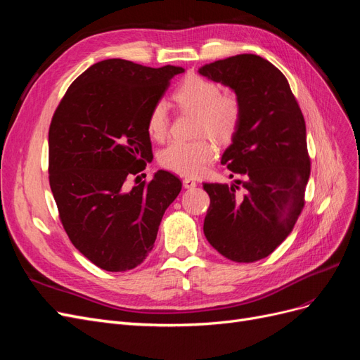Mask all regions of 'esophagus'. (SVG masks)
Returning a JSON list of instances; mask_svg holds the SVG:
<instances>
[{
  "label": "esophagus",
  "instance_id": "1",
  "mask_svg": "<svg viewBox=\"0 0 360 360\" xmlns=\"http://www.w3.org/2000/svg\"><path fill=\"white\" fill-rule=\"evenodd\" d=\"M197 180H195V179H191V177H184L183 179V186L184 188H186V189H193L195 186H197Z\"/></svg>",
  "mask_w": 360,
  "mask_h": 360
}]
</instances>
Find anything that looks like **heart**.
<instances>
[{
  "label": "heart",
  "instance_id": "b5f03b06",
  "mask_svg": "<svg viewBox=\"0 0 360 360\" xmlns=\"http://www.w3.org/2000/svg\"><path fill=\"white\" fill-rule=\"evenodd\" d=\"M174 101L184 111L197 114L195 132L207 134L217 143H226L233 138L242 118V105L233 93H221L216 82L192 75L184 79L176 91ZM169 126L167 105L158 102L148 114L147 130L155 139L165 138ZM214 156L212 141L200 138L195 141H171L160 151L159 162L162 167L177 172L180 176H198Z\"/></svg>",
  "mask_w": 360,
  "mask_h": 360
}]
</instances>
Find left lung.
Listing matches in <instances>:
<instances>
[{
  "label": "left lung",
  "instance_id": "left-lung-1",
  "mask_svg": "<svg viewBox=\"0 0 360 360\" xmlns=\"http://www.w3.org/2000/svg\"><path fill=\"white\" fill-rule=\"evenodd\" d=\"M200 75L231 89L242 118L221 163L245 181L204 183L209 243L236 263L266 258L285 240L303 209L311 172L307 126L288 81L270 61L240 53L205 64ZM243 183L245 193H236Z\"/></svg>",
  "mask_w": 360,
  "mask_h": 360
}]
</instances>
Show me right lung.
Returning a JSON list of instances; mask_svg holds the SVG:
<instances>
[{"label":"right lung","instance_id":"1","mask_svg":"<svg viewBox=\"0 0 360 360\" xmlns=\"http://www.w3.org/2000/svg\"><path fill=\"white\" fill-rule=\"evenodd\" d=\"M183 72L99 61L73 81L52 117L49 184L61 224L73 246L106 271L143 263L181 191L180 179L163 169L132 189L124 181L153 158L148 114Z\"/></svg>","mask_w":360,"mask_h":360}]
</instances>
